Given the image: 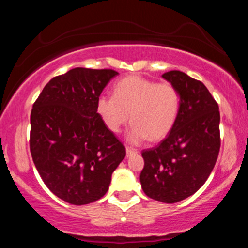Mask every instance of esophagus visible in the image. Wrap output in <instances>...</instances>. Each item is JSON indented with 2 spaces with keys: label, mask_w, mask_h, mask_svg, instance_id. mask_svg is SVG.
<instances>
[{
  "label": "esophagus",
  "mask_w": 248,
  "mask_h": 248,
  "mask_svg": "<svg viewBox=\"0 0 248 248\" xmlns=\"http://www.w3.org/2000/svg\"><path fill=\"white\" fill-rule=\"evenodd\" d=\"M126 153H127V157H129V156L135 155V154H138V150L133 149V148H130V147H127V148H126Z\"/></svg>",
  "instance_id": "esophagus-1"
}]
</instances>
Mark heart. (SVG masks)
I'll use <instances>...</instances> for the list:
<instances>
[{
  "instance_id": "1",
  "label": "heart",
  "mask_w": 248,
  "mask_h": 248,
  "mask_svg": "<svg viewBox=\"0 0 248 248\" xmlns=\"http://www.w3.org/2000/svg\"><path fill=\"white\" fill-rule=\"evenodd\" d=\"M179 112V94L170 82L128 77L114 85V96L102 94L96 100V113L110 132L119 133L133 122L128 140L141 143L157 141L172 129Z\"/></svg>"
}]
</instances>
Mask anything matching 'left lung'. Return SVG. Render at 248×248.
<instances>
[{
  "label": "left lung",
  "instance_id": "1",
  "mask_svg": "<svg viewBox=\"0 0 248 248\" xmlns=\"http://www.w3.org/2000/svg\"><path fill=\"white\" fill-rule=\"evenodd\" d=\"M162 78L178 91L179 112L169 135L142 152L140 182L148 197L172 204L197 192L209 178L220 148V114L202 81L181 71H169Z\"/></svg>",
  "mask_w": 248,
  "mask_h": 248
}]
</instances>
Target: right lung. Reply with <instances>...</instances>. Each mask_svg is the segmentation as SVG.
Wrapping results in <instances>:
<instances>
[{"mask_svg": "<svg viewBox=\"0 0 248 248\" xmlns=\"http://www.w3.org/2000/svg\"><path fill=\"white\" fill-rule=\"evenodd\" d=\"M76 67L45 85L30 116V152L52 193L73 205L104 197L126 148L96 113V100L118 76Z\"/></svg>", "mask_w": 248, "mask_h": 248, "instance_id": "add662e5", "label": "right lung"}]
</instances>
